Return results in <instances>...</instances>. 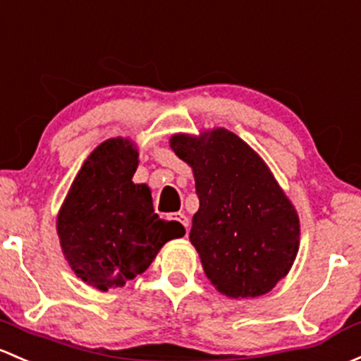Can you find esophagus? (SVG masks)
<instances>
[{"mask_svg": "<svg viewBox=\"0 0 361 361\" xmlns=\"http://www.w3.org/2000/svg\"><path fill=\"white\" fill-rule=\"evenodd\" d=\"M173 219H176L178 223H180L181 226H185V230L188 228V218L185 214H181V212H178V214H174V218Z\"/></svg>", "mask_w": 361, "mask_h": 361, "instance_id": "esophagus-1", "label": "esophagus"}]
</instances>
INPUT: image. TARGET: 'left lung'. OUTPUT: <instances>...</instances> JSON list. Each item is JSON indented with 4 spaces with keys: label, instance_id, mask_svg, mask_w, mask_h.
<instances>
[{
    "label": "left lung",
    "instance_id": "obj_1",
    "mask_svg": "<svg viewBox=\"0 0 361 361\" xmlns=\"http://www.w3.org/2000/svg\"><path fill=\"white\" fill-rule=\"evenodd\" d=\"M169 143L195 178L190 242L207 279L233 299L270 292L299 249L298 212L271 171L225 128L174 135Z\"/></svg>",
    "mask_w": 361,
    "mask_h": 361
}]
</instances>
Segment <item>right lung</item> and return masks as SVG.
<instances>
[{
	"label": "right lung",
	"instance_id": "1",
	"mask_svg": "<svg viewBox=\"0 0 361 361\" xmlns=\"http://www.w3.org/2000/svg\"><path fill=\"white\" fill-rule=\"evenodd\" d=\"M138 150L111 138L86 159L56 218L60 245L75 275L100 290L142 275L162 245L185 235L154 212L150 188L133 183Z\"/></svg>",
	"mask_w": 361,
	"mask_h": 361
}]
</instances>
